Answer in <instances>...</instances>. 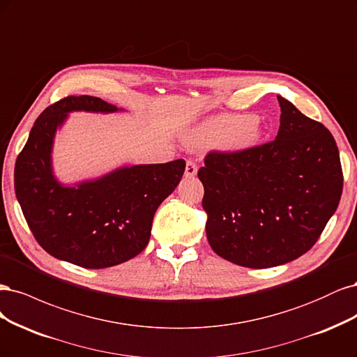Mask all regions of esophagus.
<instances>
[{"instance_id": "1", "label": "esophagus", "mask_w": 357, "mask_h": 357, "mask_svg": "<svg viewBox=\"0 0 357 357\" xmlns=\"http://www.w3.org/2000/svg\"><path fill=\"white\" fill-rule=\"evenodd\" d=\"M197 175V165H195L192 160H188L185 165V176L187 178H194Z\"/></svg>"}]
</instances>
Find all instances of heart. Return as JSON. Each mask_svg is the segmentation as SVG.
<instances>
[{
  "label": "heart",
  "instance_id": "b5f03b06",
  "mask_svg": "<svg viewBox=\"0 0 357 357\" xmlns=\"http://www.w3.org/2000/svg\"><path fill=\"white\" fill-rule=\"evenodd\" d=\"M266 136L261 117L250 114H222L204 121L191 137L194 146L220 145L229 153H246L257 148Z\"/></svg>",
  "mask_w": 357,
  "mask_h": 357
}]
</instances>
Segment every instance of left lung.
I'll return each mask as SVG.
<instances>
[{
	"instance_id": "obj_1",
	"label": "left lung",
	"mask_w": 357,
	"mask_h": 357,
	"mask_svg": "<svg viewBox=\"0 0 357 357\" xmlns=\"http://www.w3.org/2000/svg\"><path fill=\"white\" fill-rule=\"evenodd\" d=\"M275 139L246 153H209L199 179L215 254L249 268H268L312 249L335 213L342 170L324 124L278 96Z\"/></svg>"
}]
</instances>
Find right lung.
Wrapping results in <instances>:
<instances>
[{
  "mask_svg": "<svg viewBox=\"0 0 357 357\" xmlns=\"http://www.w3.org/2000/svg\"><path fill=\"white\" fill-rule=\"evenodd\" d=\"M121 111L95 96H68L45 108L16 160L15 191L33 237L52 257L84 268H107L139 255L157 208L185 170L182 158L114 169L65 185L53 172V144L70 112Z\"/></svg>",
  "mask_w": 357,
  "mask_h": 357,
  "instance_id": "obj_1",
  "label": "right lung"
}]
</instances>
